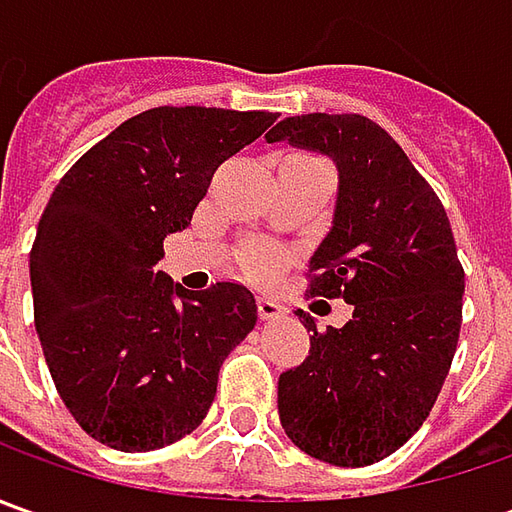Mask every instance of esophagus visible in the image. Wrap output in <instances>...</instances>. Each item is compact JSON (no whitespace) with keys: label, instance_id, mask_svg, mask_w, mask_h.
Instances as JSON below:
<instances>
[{"label":"esophagus","instance_id":"obj_1","mask_svg":"<svg viewBox=\"0 0 512 512\" xmlns=\"http://www.w3.org/2000/svg\"><path fill=\"white\" fill-rule=\"evenodd\" d=\"M256 307H259V316L265 319V322H273V319H282L287 310L282 302H276V299H270V296H259V302H256Z\"/></svg>","mask_w":512,"mask_h":512}]
</instances>
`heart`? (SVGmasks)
<instances>
[{
  "instance_id": "heart-1",
  "label": "heart",
  "mask_w": 512,
  "mask_h": 512,
  "mask_svg": "<svg viewBox=\"0 0 512 512\" xmlns=\"http://www.w3.org/2000/svg\"><path fill=\"white\" fill-rule=\"evenodd\" d=\"M285 262V256L273 247H250L245 253V267L253 273V276H273L279 267Z\"/></svg>"
}]
</instances>
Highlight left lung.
<instances>
[{"label":"left lung","mask_w":512,"mask_h":512,"mask_svg":"<svg viewBox=\"0 0 512 512\" xmlns=\"http://www.w3.org/2000/svg\"><path fill=\"white\" fill-rule=\"evenodd\" d=\"M327 153L339 168L333 227L307 267V296L353 319L310 336L279 376V419L307 456L364 467L396 453L439 399L462 327L464 267L442 199L396 139L359 113L287 116L267 142Z\"/></svg>","instance_id":"left-lung-1"}]
</instances>
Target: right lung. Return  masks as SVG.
Segmentation results:
<instances>
[{
    "label": "right lung",
    "instance_id": "1",
    "mask_svg": "<svg viewBox=\"0 0 512 512\" xmlns=\"http://www.w3.org/2000/svg\"><path fill=\"white\" fill-rule=\"evenodd\" d=\"M267 110L150 108L59 179L30 247L33 322L79 427L113 450L179 442L207 416L225 356L256 325L239 282L185 290L153 273L216 168L259 139Z\"/></svg>",
    "mask_w": 512,
    "mask_h": 512
}]
</instances>
